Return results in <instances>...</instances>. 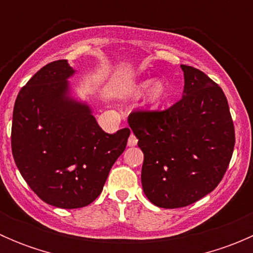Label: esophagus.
I'll return each instance as SVG.
<instances>
[{"mask_svg": "<svg viewBox=\"0 0 253 253\" xmlns=\"http://www.w3.org/2000/svg\"><path fill=\"white\" fill-rule=\"evenodd\" d=\"M137 142H138V139L136 138V136H134V134L131 133V136H129V138H128V142H127L128 147H134V145L137 144Z\"/></svg>", "mask_w": 253, "mask_h": 253, "instance_id": "obj_1", "label": "esophagus"}]
</instances>
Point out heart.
<instances>
[{
	"label": "heart",
	"mask_w": 253,
	"mask_h": 253,
	"mask_svg": "<svg viewBox=\"0 0 253 253\" xmlns=\"http://www.w3.org/2000/svg\"><path fill=\"white\" fill-rule=\"evenodd\" d=\"M148 89H149V91H148V103L150 105H158V104L162 103L165 94H167V86H165L164 82L160 81V79H157L154 82L152 79H145V81L139 82L132 89V94L134 96H141Z\"/></svg>",
	"instance_id": "heart-1"
}]
</instances>
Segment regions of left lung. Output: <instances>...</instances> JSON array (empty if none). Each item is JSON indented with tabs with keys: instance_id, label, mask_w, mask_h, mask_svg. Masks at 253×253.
<instances>
[{
	"instance_id": "obj_1",
	"label": "left lung",
	"mask_w": 253,
	"mask_h": 253,
	"mask_svg": "<svg viewBox=\"0 0 253 253\" xmlns=\"http://www.w3.org/2000/svg\"><path fill=\"white\" fill-rule=\"evenodd\" d=\"M182 98L165 111H138L128 125L144 154L142 187L160 208L197 202L218 186L230 163L235 131L226 96L206 73L181 65Z\"/></svg>"
}]
</instances>
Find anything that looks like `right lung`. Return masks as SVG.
Wrapping results in <instances>:
<instances>
[{
	"instance_id": "1",
	"label": "right lung",
	"mask_w": 253,
	"mask_h": 253,
	"mask_svg": "<svg viewBox=\"0 0 253 253\" xmlns=\"http://www.w3.org/2000/svg\"><path fill=\"white\" fill-rule=\"evenodd\" d=\"M67 60L40 68L20 89L13 109L12 154L29 187L47 205H90L124 153L128 128L109 134L86 101L73 94Z\"/></svg>"
}]
</instances>
